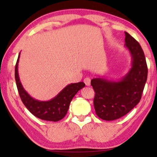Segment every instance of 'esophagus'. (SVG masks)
<instances>
[{"mask_svg":"<svg viewBox=\"0 0 157 157\" xmlns=\"http://www.w3.org/2000/svg\"><path fill=\"white\" fill-rule=\"evenodd\" d=\"M84 82L85 84H86V86H90V82H91V80H90V79L89 78H86L84 79Z\"/></svg>","mask_w":157,"mask_h":157,"instance_id":"34e87169","label":"esophagus"}]
</instances>
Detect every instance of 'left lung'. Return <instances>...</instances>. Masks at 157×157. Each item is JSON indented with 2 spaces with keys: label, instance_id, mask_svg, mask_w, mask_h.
<instances>
[{
  "label": "left lung",
  "instance_id": "left-lung-1",
  "mask_svg": "<svg viewBox=\"0 0 157 157\" xmlns=\"http://www.w3.org/2000/svg\"><path fill=\"white\" fill-rule=\"evenodd\" d=\"M125 46L132 56V68L119 82L94 78V106L98 117L112 121L124 116L137 105L147 80L148 67L144 51L138 41L125 32Z\"/></svg>",
  "mask_w": 157,
  "mask_h": 157
}]
</instances>
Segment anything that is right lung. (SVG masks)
I'll return each mask as SVG.
<instances>
[{"label": "right lung", "instance_id": "1", "mask_svg": "<svg viewBox=\"0 0 157 157\" xmlns=\"http://www.w3.org/2000/svg\"><path fill=\"white\" fill-rule=\"evenodd\" d=\"M20 53L15 69L17 87L21 101L32 114L36 117L46 121H58L66 115L70 102L79 90L85 86L84 82L71 84L62 90L55 98L48 101H39L29 96L21 84L18 74V63Z\"/></svg>", "mask_w": 157, "mask_h": 157}]
</instances>
